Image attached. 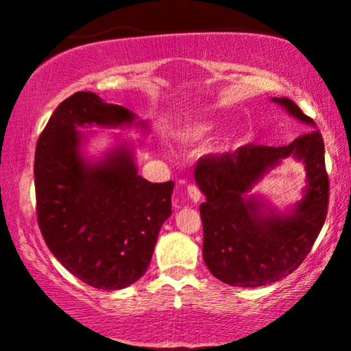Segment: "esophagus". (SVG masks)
Wrapping results in <instances>:
<instances>
[{
  "label": "esophagus",
  "mask_w": 351,
  "mask_h": 351,
  "mask_svg": "<svg viewBox=\"0 0 351 351\" xmlns=\"http://www.w3.org/2000/svg\"><path fill=\"white\" fill-rule=\"evenodd\" d=\"M186 193H188V198L193 201V203H199L201 201V191L199 188L196 186V184H189L186 188Z\"/></svg>",
  "instance_id": "esophagus-1"
}]
</instances>
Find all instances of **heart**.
<instances>
[{
    "mask_svg": "<svg viewBox=\"0 0 351 351\" xmlns=\"http://www.w3.org/2000/svg\"><path fill=\"white\" fill-rule=\"evenodd\" d=\"M211 130V127L206 123H188L181 128V136L183 138H196V136L204 135Z\"/></svg>",
    "mask_w": 351,
    "mask_h": 351,
    "instance_id": "b5f03b06",
    "label": "heart"
}]
</instances>
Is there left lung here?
I'll use <instances>...</instances> for the list:
<instances>
[{
	"mask_svg": "<svg viewBox=\"0 0 351 351\" xmlns=\"http://www.w3.org/2000/svg\"><path fill=\"white\" fill-rule=\"evenodd\" d=\"M271 100L300 123L315 127L291 99ZM324 153L315 130L287 147L245 145L234 153L199 158L195 180L206 196L199 206L203 259L216 279L234 287H261L299 267L327 216ZM287 158L304 165L306 186L299 202L279 210L253 188Z\"/></svg>",
	"mask_w": 351,
	"mask_h": 351,
	"instance_id": "left-lung-1",
	"label": "left lung"
}]
</instances>
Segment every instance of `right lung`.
<instances>
[{"instance_id": "right-lung-1", "label": "right lung", "mask_w": 351, "mask_h": 351, "mask_svg": "<svg viewBox=\"0 0 351 351\" xmlns=\"http://www.w3.org/2000/svg\"><path fill=\"white\" fill-rule=\"evenodd\" d=\"M150 125L94 92H75L54 110L36 145L38 223L49 251L90 287L120 291L147 272L158 232L171 215L173 181L138 175L134 145L112 135L110 147L88 155L84 128Z\"/></svg>"}]
</instances>
